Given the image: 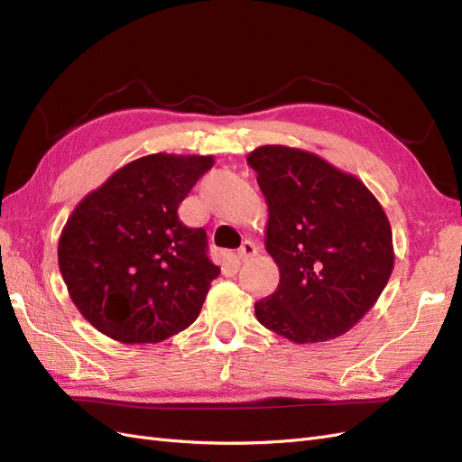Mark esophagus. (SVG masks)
I'll list each match as a JSON object with an SVG mask.
<instances>
[{
	"instance_id": "34e87169",
	"label": "esophagus",
	"mask_w": 462,
	"mask_h": 462,
	"mask_svg": "<svg viewBox=\"0 0 462 462\" xmlns=\"http://www.w3.org/2000/svg\"><path fill=\"white\" fill-rule=\"evenodd\" d=\"M256 253H258V246L253 241H245L241 245V248L236 250V258H239L241 262H246V260H250L253 256H256Z\"/></svg>"
}]
</instances>
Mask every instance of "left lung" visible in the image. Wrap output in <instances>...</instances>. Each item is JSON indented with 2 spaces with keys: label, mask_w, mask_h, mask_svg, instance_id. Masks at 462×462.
<instances>
[{
  "label": "left lung",
  "mask_w": 462,
  "mask_h": 462,
  "mask_svg": "<svg viewBox=\"0 0 462 462\" xmlns=\"http://www.w3.org/2000/svg\"><path fill=\"white\" fill-rule=\"evenodd\" d=\"M248 165L268 202L265 250L275 292L254 304L263 328L292 343L335 339L356 326L393 272V235L366 185L316 153L260 146Z\"/></svg>",
  "instance_id": "8db88e82"
}]
</instances>
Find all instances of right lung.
Instances as JSON below:
<instances>
[{"instance_id": "1", "label": "right lung", "mask_w": 462, "mask_h": 462, "mask_svg": "<svg viewBox=\"0 0 462 462\" xmlns=\"http://www.w3.org/2000/svg\"><path fill=\"white\" fill-rule=\"evenodd\" d=\"M214 156L152 153L111 175L73 209L58 260L71 300L121 343H160L199 318L219 268L208 236L177 208Z\"/></svg>"}]
</instances>
